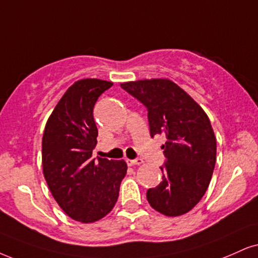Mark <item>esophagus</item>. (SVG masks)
Here are the masks:
<instances>
[{
  "label": "esophagus",
  "mask_w": 258,
  "mask_h": 258,
  "mask_svg": "<svg viewBox=\"0 0 258 258\" xmlns=\"http://www.w3.org/2000/svg\"><path fill=\"white\" fill-rule=\"evenodd\" d=\"M126 164L128 166H134V165H141L144 164V159L138 158V159H126Z\"/></svg>",
  "instance_id": "esophagus-1"
}]
</instances>
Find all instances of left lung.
<instances>
[{"label": "left lung", "mask_w": 258, "mask_h": 258, "mask_svg": "<svg viewBox=\"0 0 258 258\" xmlns=\"http://www.w3.org/2000/svg\"><path fill=\"white\" fill-rule=\"evenodd\" d=\"M145 105L149 132L166 135L163 180L147 190V200L166 217L183 215L202 199L217 161V139L205 111L179 86L167 79L120 84Z\"/></svg>", "instance_id": "obj_1"}]
</instances>
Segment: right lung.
I'll use <instances>...</instances> for the list:
<instances>
[{"instance_id":"1","label":"right lung","mask_w":258,"mask_h":258,"mask_svg":"<svg viewBox=\"0 0 258 258\" xmlns=\"http://www.w3.org/2000/svg\"><path fill=\"white\" fill-rule=\"evenodd\" d=\"M112 85L98 79L72 85L47 119L41 141L43 173L53 199L85 224L112 211L128 168L124 160L92 158L98 136L93 107Z\"/></svg>"}]
</instances>
